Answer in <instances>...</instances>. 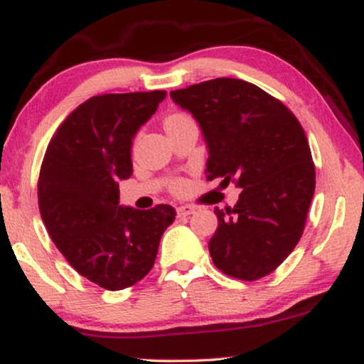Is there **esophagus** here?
Segmentation results:
<instances>
[{
	"mask_svg": "<svg viewBox=\"0 0 364 364\" xmlns=\"http://www.w3.org/2000/svg\"><path fill=\"white\" fill-rule=\"evenodd\" d=\"M193 212H196V208L191 207V205H181V207H177V215H178V217H188V215H192Z\"/></svg>",
	"mask_w": 364,
	"mask_h": 364,
	"instance_id": "34e87169",
	"label": "esophagus"
}]
</instances>
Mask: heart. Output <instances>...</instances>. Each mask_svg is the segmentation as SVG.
<instances>
[{"label": "heart", "instance_id": "heart-1", "mask_svg": "<svg viewBox=\"0 0 364 364\" xmlns=\"http://www.w3.org/2000/svg\"><path fill=\"white\" fill-rule=\"evenodd\" d=\"M186 116H181V114H173V116H171V117H167L166 119V126L167 124H171V122H176V121H181V119H183Z\"/></svg>", "mask_w": 364, "mask_h": 364}]
</instances>
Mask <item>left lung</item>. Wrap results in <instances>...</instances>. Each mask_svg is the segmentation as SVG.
<instances>
[{
    "instance_id": "8db88e82",
    "label": "left lung",
    "mask_w": 364,
    "mask_h": 364,
    "mask_svg": "<svg viewBox=\"0 0 364 364\" xmlns=\"http://www.w3.org/2000/svg\"><path fill=\"white\" fill-rule=\"evenodd\" d=\"M171 97L200 127L207 181L242 188L233 208L213 210L212 262L238 280L268 275L296 247L315 192L305 131L285 104L240 79L217 77Z\"/></svg>"
}]
</instances>
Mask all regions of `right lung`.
I'll use <instances>...</instances> for the list:
<instances>
[{
  "instance_id": "add662e5",
  "label": "right lung",
  "mask_w": 364,
  "mask_h": 364,
  "mask_svg": "<svg viewBox=\"0 0 364 364\" xmlns=\"http://www.w3.org/2000/svg\"><path fill=\"white\" fill-rule=\"evenodd\" d=\"M166 99L164 91L102 94L68 116L49 142L38 182L43 222L79 275L106 290L136 285L151 272L171 205L119 203L132 176V141Z\"/></svg>"
}]
</instances>
